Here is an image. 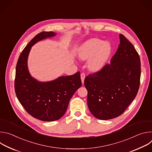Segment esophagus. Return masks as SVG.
Segmentation results:
<instances>
[{
    "mask_svg": "<svg viewBox=\"0 0 152 152\" xmlns=\"http://www.w3.org/2000/svg\"><path fill=\"white\" fill-rule=\"evenodd\" d=\"M85 77V75L84 73H81L80 74V78H81V80H82V83H83L84 82V79Z\"/></svg>",
    "mask_w": 152,
    "mask_h": 152,
    "instance_id": "obj_1",
    "label": "esophagus"
}]
</instances>
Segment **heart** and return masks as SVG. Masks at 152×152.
<instances>
[{
    "label": "heart",
    "mask_w": 152,
    "mask_h": 152,
    "mask_svg": "<svg viewBox=\"0 0 152 152\" xmlns=\"http://www.w3.org/2000/svg\"><path fill=\"white\" fill-rule=\"evenodd\" d=\"M111 48L107 42L98 38H92L86 41L77 50V56L82 60L89 58L87 66L90 70L96 72L104 65L111 53Z\"/></svg>",
    "instance_id": "obj_1"
}]
</instances>
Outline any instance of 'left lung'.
Masks as SVG:
<instances>
[{
    "label": "left lung",
    "mask_w": 152,
    "mask_h": 152,
    "mask_svg": "<svg viewBox=\"0 0 152 152\" xmlns=\"http://www.w3.org/2000/svg\"><path fill=\"white\" fill-rule=\"evenodd\" d=\"M120 41L111 64H106L100 71L85 79L88 108L100 120L113 119L121 115L139 90L140 56L132 43L122 34H120Z\"/></svg>",
    "instance_id": "8db88e82"
}]
</instances>
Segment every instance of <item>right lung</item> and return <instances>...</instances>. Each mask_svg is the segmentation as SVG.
I'll return each mask as SVG.
<instances>
[{
	"mask_svg": "<svg viewBox=\"0 0 152 152\" xmlns=\"http://www.w3.org/2000/svg\"><path fill=\"white\" fill-rule=\"evenodd\" d=\"M56 35L53 32L37 34L20 54L16 66L15 91L18 101L31 116L44 121L61 118L66 113L71 98L82 85L79 72L48 82L38 81L31 75L28 58L32 46Z\"/></svg>",
	"mask_w": 152,
	"mask_h": 152,
	"instance_id": "obj_1",
	"label": "right lung"
}]
</instances>
